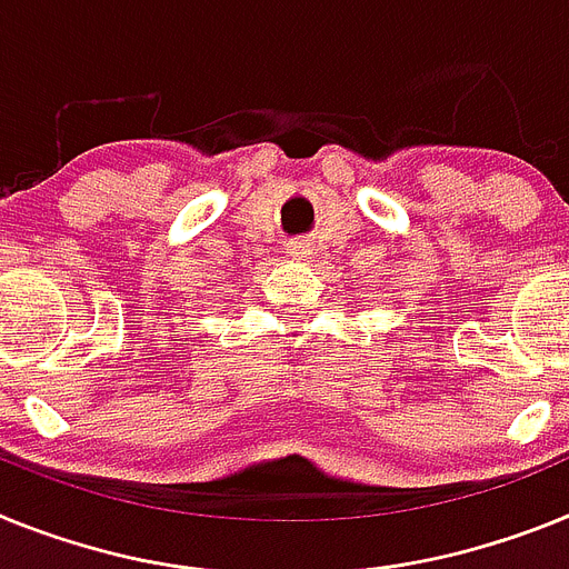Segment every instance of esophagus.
<instances>
[{"label":"esophagus","instance_id":"34e87169","mask_svg":"<svg viewBox=\"0 0 569 569\" xmlns=\"http://www.w3.org/2000/svg\"><path fill=\"white\" fill-rule=\"evenodd\" d=\"M286 254L295 257V260H303V257L312 254V243H309V240H303V237H295V240H289V243H286Z\"/></svg>","mask_w":569,"mask_h":569}]
</instances>
